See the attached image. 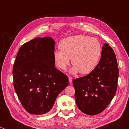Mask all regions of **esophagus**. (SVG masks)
I'll return each instance as SVG.
<instances>
[{"label": "esophagus", "mask_w": 129, "mask_h": 129, "mask_svg": "<svg viewBox=\"0 0 129 129\" xmlns=\"http://www.w3.org/2000/svg\"><path fill=\"white\" fill-rule=\"evenodd\" d=\"M69 81L70 83H72V81H73V79H72L71 77H69Z\"/></svg>", "instance_id": "obj_1"}]
</instances>
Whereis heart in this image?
<instances>
[{
	"mask_svg": "<svg viewBox=\"0 0 129 129\" xmlns=\"http://www.w3.org/2000/svg\"><path fill=\"white\" fill-rule=\"evenodd\" d=\"M60 50H55L53 59L56 66L64 70L70 63L71 72H80L82 75L91 73L99 62L102 52L101 43L98 39L84 35H75L63 39L59 44Z\"/></svg>",
	"mask_w": 129,
	"mask_h": 129,
	"instance_id": "heart-1",
	"label": "heart"
}]
</instances>
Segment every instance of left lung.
Here are the masks:
<instances>
[{
  "mask_svg": "<svg viewBox=\"0 0 129 129\" xmlns=\"http://www.w3.org/2000/svg\"><path fill=\"white\" fill-rule=\"evenodd\" d=\"M118 77L116 54L109 44L105 43L96 68L85 76L73 80L76 103L79 110L91 116L103 112L116 94Z\"/></svg>",
  "mask_w": 129,
  "mask_h": 129,
  "instance_id": "left-lung-1",
  "label": "left lung"
}]
</instances>
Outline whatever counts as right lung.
<instances>
[{
    "mask_svg": "<svg viewBox=\"0 0 129 129\" xmlns=\"http://www.w3.org/2000/svg\"><path fill=\"white\" fill-rule=\"evenodd\" d=\"M55 42L36 38L19 49L13 67V85L23 107L29 113L49 112L69 84L67 75L54 67Z\"/></svg>",
    "mask_w": 129,
    "mask_h": 129,
    "instance_id": "right-lung-1",
    "label": "right lung"
}]
</instances>
